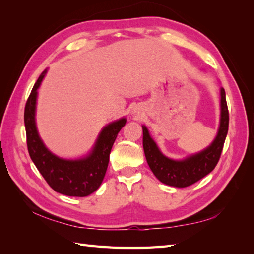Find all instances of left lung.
Instances as JSON below:
<instances>
[{"mask_svg":"<svg viewBox=\"0 0 254 254\" xmlns=\"http://www.w3.org/2000/svg\"><path fill=\"white\" fill-rule=\"evenodd\" d=\"M228 123L226 94L224 88H221V118L215 139L204 150L183 160H174L163 154L150 136L148 128L142 126L143 150L151 171L161 183L172 187L185 188L196 183L215 168L227 136Z\"/></svg>","mask_w":254,"mask_h":254,"instance_id":"left-lung-1","label":"left lung"}]
</instances>
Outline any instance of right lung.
I'll use <instances>...</instances> for the list:
<instances>
[{
	"instance_id": "right-lung-1",
	"label": "right lung",
	"mask_w": 254,
	"mask_h": 254,
	"mask_svg": "<svg viewBox=\"0 0 254 254\" xmlns=\"http://www.w3.org/2000/svg\"><path fill=\"white\" fill-rule=\"evenodd\" d=\"M46 75L47 69L38 78L25 106L24 121L28 152L38 171L56 192L69 196H87L102 184L112 146L127 120L123 117L103 127L87 155L75 160L55 155L42 141L36 123L38 89Z\"/></svg>"
}]
</instances>
